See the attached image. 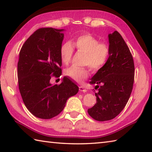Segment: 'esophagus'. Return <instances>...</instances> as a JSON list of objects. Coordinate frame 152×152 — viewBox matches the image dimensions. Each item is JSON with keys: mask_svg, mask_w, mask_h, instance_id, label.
I'll use <instances>...</instances> for the list:
<instances>
[{"mask_svg": "<svg viewBox=\"0 0 152 152\" xmlns=\"http://www.w3.org/2000/svg\"><path fill=\"white\" fill-rule=\"evenodd\" d=\"M79 90H80V91L83 92H86L87 91V90H86V88H84V87H83V86H79Z\"/></svg>", "mask_w": 152, "mask_h": 152, "instance_id": "34e87169", "label": "esophagus"}]
</instances>
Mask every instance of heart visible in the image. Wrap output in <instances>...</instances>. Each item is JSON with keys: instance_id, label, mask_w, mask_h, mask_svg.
Segmentation results:
<instances>
[{"instance_id": "b5f03b06", "label": "heart", "mask_w": 152, "mask_h": 152, "mask_svg": "<svg viewBox=\"0 0 152 152\" xmlns=\"http://www.w3.org/2000/svg\"><path fill=\"white\" fill-rule=\"evenodd\" d=\"M77 50L85 52L84 58V65L89 66L91 70L95 72L104 66L110 54L109 45L99 40L90 34L78 35L71 41L61 45L60 50L61 62L65 65L70 64L74 53V48ZM88 67H78L72 66L66 69L65 74L78 83H82L89 75Z\"/></svg>"}]
</instances>
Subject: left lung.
Here are the masks:
<instances>
[{"label":"left lung","mask_w":152,"mask_h":152,"mask_svg":"<svg viewBox=\"0 0 152 152\" xmlns=\"http://www.w3.org/2000/svg\"><path fill=\"white\" fill-rule=\"evenodd\" d=\"M110 54L106 64L94 74L91 83L96 84V103L88 109L99 121L114 119L124 109L132 92L135 67L133 56L120 33L109 35Z\"/></svg>","instance_id":"left-lung-1"}]
</instances>
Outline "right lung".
I'll return each mask as SVG.
<instances>
[{
	"mask_svg": "<svg viewBox=\"0 0 152 152\" xmlns=\"http://www.w3.org/2000/svg\"><path fill=\"white\" fill-rule=\"evenodd\" d=\"M64 29L40 28L23 45L17 64L18 83L25 107L37 118L50 119L65 107L78 86L66 76L60 84H51L61 74L60 50Z\"/></svg>",
	"mask_w": 152,
	"mask_h": 152,
	"instance_id": "obj_1",
	"label": "right lung"
}]
</instances>
